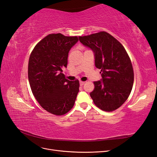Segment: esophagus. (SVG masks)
Masks as SVG:
<instances>
[{"label":"esophagus","instance_id":"obj_1","mask_svg":"<svg viewBox=\"0 0 157 157\" xmlns=\"http://www.w3.org/2000/svg\"><path fill=\"white\" fill-rule=\"evenodd\" d=\"M80 86H83V85L85 84V82H83V81H80Z\"/></svg>","mask_w":157,"mask_h":157}]
</instances>
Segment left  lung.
I'll list each match as a JSON object with an SVG mask.
<instances>
[{
	"label": "left lung",
	"instance_id": "1",
	"mask_svg": "<svg viewBox=\"0 0 157 157\" xmlns=\"http://www.w3.org/2000/svg\"><path fill=\"white\" fill-rule=\"evenodd\" d=\"M78 39L84 46L92 50L95 66L101 69L102 78L94 82L95 88L90 97L101 110H116L126 101L134 84V71L125 48L104 31Z\"/></svg>",
	"mask_w": 157,
	"mask_h": 157
}]
</instances>
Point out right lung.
<instances>
[{"mask_svg":"<svg viewBox=\"0 0 157 157\" xmlns=\"http://www.w3.org/2000/svg\"><path fill=\"white\" fill-rule=\"evenodd\" d=\"M77 36L50 34L31 52L28 78L32 92L40 106L55 115H62L73 108L79 92L78 80L70 81L62 73L67 67L71 48Z\"/></svg>","mask_w":157,"mask_h":157,"instance_id":"obj_1","label":"right lung"}]
</instances>
